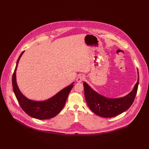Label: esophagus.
Here are the masks:
<instances>
[{
  "label": "esophagus",
  "instance_id": "1",
  "mask_svg": "<svg viewBox=\"0 0 149 149\" xmlns=\"http://www.w3.org/2000/svg\"><path fill=\"white\" fill-rule=\"evenodd\" d=\"M85 79V77H84V76L83 75H79V76L77 77V82H81V81H84V80Z\"/></svg>",
  "mask_w": 149,
  "mask_h": 149
}]
</instances>
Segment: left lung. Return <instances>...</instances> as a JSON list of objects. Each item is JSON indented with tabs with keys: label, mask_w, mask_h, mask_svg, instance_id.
Instances as JSON below:
<instances>
[{
	"label": "left lung",
	"mask_w": 149,
	"mask_h": 149,
	"mask_svg": "<svg viewBox=\"0 0 149 149\" xmlns=\"http://www.w3.org/2000/svg\"><path fill=\"white\" fill-rule=\"evenodd\" d=\"M138 84L139 74L138 81L129 94L118 98H108L100 95L86 83L84 82L85 99L89 107L93 113L104 118H112L127 111L132 106L136 95Z\"/></svg>",
	"instance_id": "obj_1"
}]
</instances>
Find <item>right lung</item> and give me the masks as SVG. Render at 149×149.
<instances>
[{
	"label": "right lung",
	"mask_w": 149,
	"mask_h": 149,
	"mask_svg": "<svg viewBox=\"0 0 149 149\" xmlns=\"http://www.w3.org/2000/svg\"><path fill=\"white\" fill-rule=\"evenodd\" d=\"M23 52L24 51H23L20 55L13 75L12 84L14 94L22 109L30 116L38 120L52 118L56 116L65 106L69 93L74 86V83L60 91L56 95L47 100L36 101L29 100L20 92L17 84L16 75H15L18 63Z\"/></svg>",
	"instance_id": "1"
}]
</instances>
